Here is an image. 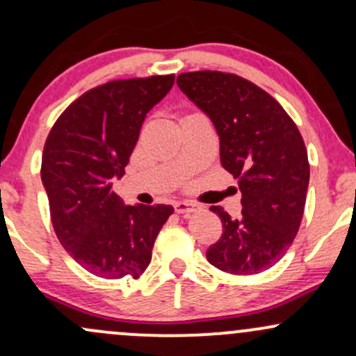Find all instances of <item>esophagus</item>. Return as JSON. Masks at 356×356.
<instances>
[{
    "label": "esophagus",
    "mask_w": 356,
    "mask_h": 356,
    "mask_svg": "<svg viewBox=\"0 0 356 356\" xmlns=\"http://www.w3.org/2000/svg\"><path fill=\"white\" fill-rule=\"evenodd\" d=\"M174 209L177 214H191V212L197 211L199 206L194 202H189V201H177L174 204Z\"/></svg>",
    "instance_id": "obj_1"
}]
</instances>
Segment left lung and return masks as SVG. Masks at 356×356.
Returning a JSON list of instances; mask_svg holds the SVG:
<instances>
[{"label": "left lung", "mask_w": 356, "mask_h": 356, "mask_svg": "<svg viewBox=\"0 0 356 356\" xmlns=\"http://www.w3.org/2000/svg\"><path fill=\"white\" fill-rule=\"evenodd\" d=\"M177 85L214 124L220 164L241 191L238 219L211 207L222 236L207 249V261L231 275L266 271L286 254L303 219L309 182L303 137L269 93L238 75L189 72Z\"/></svg>", "instance_id": "left-lung-1"}]
</instances>
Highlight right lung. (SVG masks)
I'll use <instances>...</instances> for the list:
<instances>
[{"mask_svg": "<svg viewBox=\"0 0 356 356\" xmlns=\"http://www.w3.org/2000/svg\"><path fill=\"white\" fill-rule=\"evenodd\" d=\"M174 75L113 80L88 90L48 134L42 182L53 229L81 268L105 280H137L152 259L172 206H125L113 179L125 174L147 113L169 93Z\"/></svg>", "mask_w": 356, "mask_h": 356, "instance_id": "right-lung-1", "label": "right lung"}]
</instances>
